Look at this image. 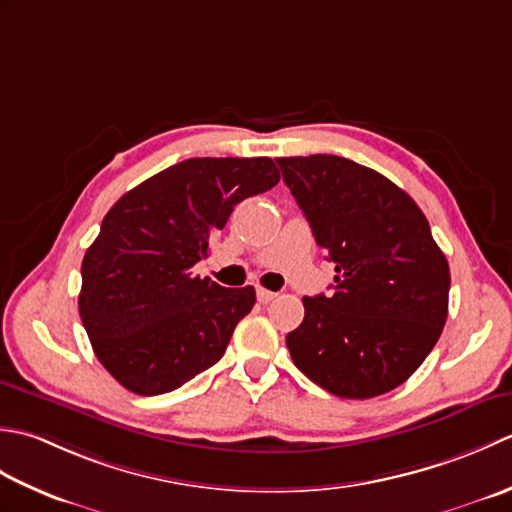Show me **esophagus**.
I'll list each match as a JSON object with an SVG mask.
<instances>
[{"label": "esophagus", "mask_w": 512, "mask_h": 512, "mask_svg": "<svg viewBox=\"0 0 512 512\" xmlns=\"http://www.w3.org/2000/svg\"><path fill=\"white\" fill-rule=\"evenodd\" d=\"M278 294H274V291H269V289H263V287H258L256 289V298L263 302V305H267V302H271L274 300Z\"/></svg>", "instance_id": "obj_1"}]
</instances>
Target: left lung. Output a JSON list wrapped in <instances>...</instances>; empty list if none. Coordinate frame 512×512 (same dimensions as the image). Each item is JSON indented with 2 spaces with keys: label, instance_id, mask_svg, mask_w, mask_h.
I'll list each match as a JSON object with an SVG mask.
<instances>
[{
  "label": "left lung",
  "instance_id": "1",
  "mask_svg": "<svg viewBox=\"0 0 512 512\" xmlns=\"http://www.w3.org/2000/svg\"><path fill=\"white\" fill-rule=\"evenodd\" d=\"M276 161L336 265L333 294L302 298L291 360L340 398L389 393L429 356L448 314L451 271L429 221L387 176L344 156Z\"/></svg>",
  "mask_w": 512,
  "mask_h": 512
}]
</instances>
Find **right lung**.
Wrapping results in <instances>:
<instances>
[{
  "instance_id": "right-lung-1",
  "label": "right lung",
  "mask_w": 512,
  "mask_h": 512,
  "mask_svg": "<svg viewBox=\"0 0 512 512\" xmlns=\"http://www.w3.org/2000/svg\"><path fill=\"white\" fill-rule=\"evenodd\" d=\"M278 181L267 156H205L154 174L110 207L81 263L79 316L121 387L161 395L223 358L256 291L221 287L192 267L234 205Z\"/></svg>"
}]
</instances>
